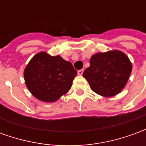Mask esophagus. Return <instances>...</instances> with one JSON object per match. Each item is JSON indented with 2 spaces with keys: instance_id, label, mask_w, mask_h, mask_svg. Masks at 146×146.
Masks as SVG:
<instances>
[{
  "instance_id": "34e87169",
  "label": "esophagus",
  "mask_w": 146,
  "mask_h": 146,
  "mask_svg": "<svg viewBox=\"0 0 146 146\" xmlns=\"http://www.w3.org/2000/svg\"><path fill=\"white\" fill-rule=\"evenodd\" d=\"M83 72H84V70H83V69H81V70H78V72H77V73H78V74H79V75H82Z\"/></svg>"
}]
</instances>
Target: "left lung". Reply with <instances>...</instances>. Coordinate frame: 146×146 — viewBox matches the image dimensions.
I'll use <instances>...</instances> for the list:
<instances>
[{
	"label": "left lung",
	"instance_id": "left-lung-1",
	"mask_svg": "<svg viewBox=\"0 0 146 146\" xmlns=\"http://www.w3.org/2000/svg\"><path fill=\"white\" fill-rule=\"evenodd\" d=\"M131 70V63L124 53L110 51L92 55L83 76L95 93L112 97L125 87Z\"/></svg>",
	"mask_w": 146,
	"mask_h": 146
}]
</instances>
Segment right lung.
I'll list each match as a JSON object with an SVG mask.
<instances>
[{"instance_id":"right-lung-1","label":"right lung","mask_w":146,"mask_h":146,"mask_svg":"<svg viewBox=\"0 0 146 146\" xmlns=\"http://www.w3.org/2000/svg\"><path fill=\"white\" fill-rule=\"evenodd\" d=\"M77 72L71 62L59 55L40 52L24 71L27 88L40 101L53 102L70 91Z\"/></svg>"}]
</instances>
